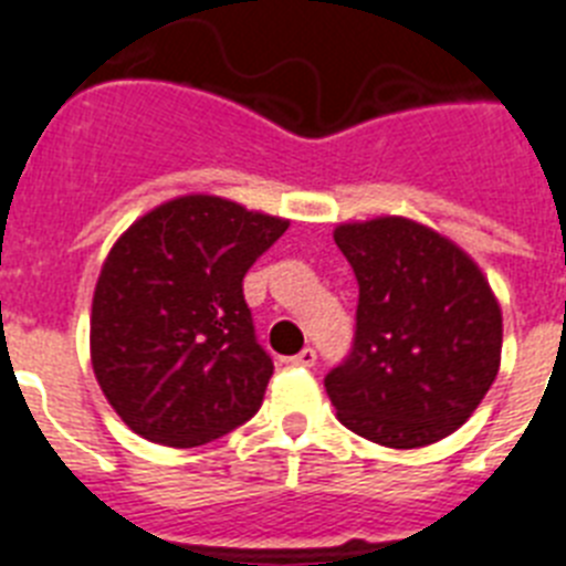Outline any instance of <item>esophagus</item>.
Segmentation results:
<instances>
[{"mask_svg":"<svg viewBox=\"0 0 566 566\" xmlns=\"http://www.w3.org/2000/svg\"><path fill=\"white\" fill-rule=\"evenodd\" d=\"M291 363L298 365V368H311V365H316V350L302 348L296 356H291Z\"/></svg>","mask_w":566,"mask_h":566,"instance_id":"1","label":"esophagus"}]
</instances>
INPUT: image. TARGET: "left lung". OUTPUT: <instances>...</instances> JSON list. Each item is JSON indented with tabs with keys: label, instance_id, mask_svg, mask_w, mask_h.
Instances as JSON below:
<instances>
[{
	"label": "left lung",
	"instance_id": "left-lung-1",
	"mask_svg": "<svg viewBox=\"0 0 566 566\" xmlns=\"http://www.w3.org/2000/svg\"><path fill=\"white\" fill-rule=\"evenodd\" d=\"M359 282L348 363L325 377L342 426L417 449L460 429L501 368L503 316L478 261L402 216L336 224Z\"/></svg>",
	"mask_w": 566,
	"mask_h": 566
}]
</instances>
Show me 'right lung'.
<instances>
[{
    "label": "right lung",
    "instance_id": "add662e5",
    "mask_svg": "<svg viewBox=\"0 0 566 566\" xmlns=\"http://www.w3.org/2000/svg\"><path fill=\"white\" fill-rule=\"evenodd\" d=\"M291 227L221 195L144 212L108 250L92 298V368L135 434L192 449L259 411L273 363L253 334L244 273Z\"/></svg>",
    "mask_w": 566,
    "mask_h": 566
}]
</instances>
